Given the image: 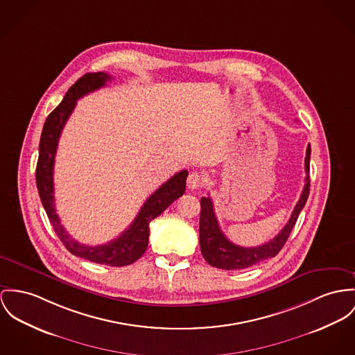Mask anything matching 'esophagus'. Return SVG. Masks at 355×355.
<instances>
[{"mask_svg": "<svg viewBox=\"0 0 355 355\" xmlns=\"http://www.w3.org/2000/svg\"><path fill=\"white\" fill-rule=\"evenodd\" d=\"M187 184H188V188L194 191V189H198L204 185V177L197 173V171H193L189 175H188V180H187Z\"/></svg>", "mask_w": 355, "mask_h": 355, "instance_id": "34e87169", "label": "esophagus"}]
</instances>
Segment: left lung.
<instances>
[{
    "mask_svg": "<svg viewBox=\"0 0 355 355\" xmlns=\"http://www.w3.org/2000/svg\"><path fill=\"white\" fill-rule=\"evenodd\" d=\"M309 159H311V146L306 147L305 154V185L301 193L300 200L296 204L292 216L286 225L265 245L258 247H242L230 242L218 227V218L215 215V208L211 197H202L200 201V248L204 259L211 265L224 270H238L257 265L262 261L275 257L279 250L286 243L301 209L304 208L308 194H309Z\"/></svg>",
    "mask_w": 355,
    "mask_h": 355,
    "instance_id": "1",
    "label": "left lung"
}]
</instances>
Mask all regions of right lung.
Listing matches in <instances>:
<instances>
[{
	"mask_svg": "<svg viewBox=\"0 0 355 355\" xmlns=\"http://www.w3.org/2000/svg\"><path fill=\"white\" fill-rule=\"evenodd\" d=\"M110 80L112 77L103 71L85 74L67 90L62 103L49 114L39 143L36 187L58 238L73 255L107 266H127L137 261L147 250L151 220L159 216L170 204L185 193L188 170L174 174L159 189L154 191L143 204L132 224L110 243L82 245L66 232L55 211L54 164L58 141L67 119L77 105V100L105 86Z\"/></svg>",
	"mask_w": 355,
	"mask_h": 355,
	"instance_id": "obj_1",
	"label": "right lung"
}]
</instances>
